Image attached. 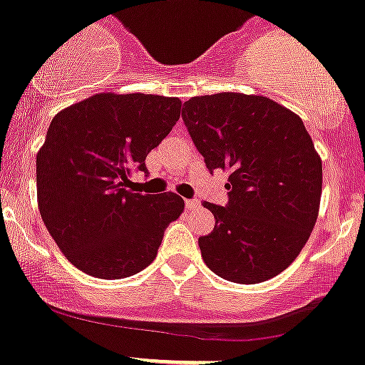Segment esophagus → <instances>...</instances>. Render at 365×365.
I'll return each instance as SVG.
<instances>
[{"instance_id":"1","label":"esophagus","mask_w":365,"mask_h":365,"mask_svg":"<svg viewBox=\"0 0 365 365\" xmlns=\"http://www.w3.org/2000/svg\"><path fill=\"white\" fill-rule=\"evenodd\" d=\"M197 205H200V203H197L196 200H185V207L189 208V210H192V208H196Z\"/></svg>"}]
</instances>
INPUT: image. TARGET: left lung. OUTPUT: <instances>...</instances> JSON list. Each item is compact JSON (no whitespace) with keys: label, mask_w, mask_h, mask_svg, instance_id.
I'll list each match as a JSON object with an SVG mask.
<instances>
[{"label":"left lung","mask_w":365,"mask_h":365,"mask_svg":"<svg viewBox=\"0 0 365 365\" xmlns=\"http://www.w3.org/2000/svg\"><path fill=\"white\" fill-rule=\"evenodd\" d=\"M208 171H228L226 207L208 203L215 226L200 237L217 277L260 284L289 267L317 221L323 164L302 118L265 96L219 93L182 110Z\"/></svg>","instance_id":"obj_1"}]
</instances>
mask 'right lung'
Returning a JSON list of instances; mask_svg holds the SVG:
<instances>
[{"label": "right lung", "mask_w": 365, "mask_h": 365, "mask_svg": "<svg viewBox=\"0 0 365 365\" xmlns=\"http://www.w3.org/2000/svg\"><path fill=\"white\" fill-rule=\"evenodd\" d=\"M178 98L100 93L53 118L37 153L41 217L67 260L94 278L119 280L157 257L183 212L175 192L128 190L133 171L180 119Z\"/></svg>", "instance_id": "1"}]
</instances>
